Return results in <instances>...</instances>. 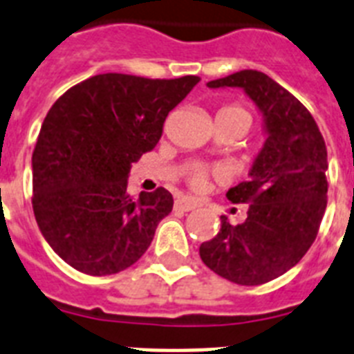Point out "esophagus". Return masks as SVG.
Masks as SVG:
<instances>
[{"label":"esophagus","instance_id":"34e87169","mask_svg":"<svg viewBox=\"0 0 354 354\" xmlns=\"http://www.w3.org/2000/svg\"><path fill=\"white\" fill-rule=\"evenodd\" d=\"M174 207H176L178 211H192V209H196L198 203L192 200V198H178L176 202H174Z\"/></svg>","mask_w":354,"mask_h":354}]
</instances>
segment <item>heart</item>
<instances>
[{
	"instance_id": "heart-1",
	"label": "heart",
	"mask_w": 354,
	"mask_h": 354,
	"mask_svg": "<svg viewBox=\"0 0 354 354\" xmlns=\"http://www.w3.org/2000/svg\"><path fill=\"white\" fill-rule=\"evenodd\" d=\"M203 180H205V174H203V172H198L196 176L192 178V183H194V185H202Z\"/></svg>"
}]
</instances>
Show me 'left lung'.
Wrapping results in <instances>:
<instances>
[{
    "label": "left lung",
    "instance_id": "left-lung-1",
    "mask_svg": "<svg viewBox=\"0 0 354 354\" xmlns=\"http://www.w3.org/2000/svg\"><path fill=\"white\" fill-rule=\"evenodd\" d=\"M236 87L261 114L266 143L249 180L231 187L232 203H251L243 223L222 229L200 245L211 271L240 286L281 277L304 258L317 238L327 205V149L317 122L291 93L260 71H240L207 83Z\"/></svg>",
    "mask_w": 354,
    "mask_h": 354
}]
</instances>
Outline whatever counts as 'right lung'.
Wrapping results in <instances>:
<instances>
[{
	"instance_id": "1",
	"label": "right lung",
	"mask_w": 354,
	"mask_h": 354,
	"mask_svg": "<svg viewBox=\"0 0 354 354\" xmlns=\"http://www.w3.org/2000/svg\"><path fill=\"white\" fill-rule=\"evenodd\" d=\"M198 82L97 74L50 107L32 152L34 216L76 271L116 274L149 249L174 200L163 187L131 198L129 172L156 147L167 114Z\"/></svg>"
}]
</instances>
